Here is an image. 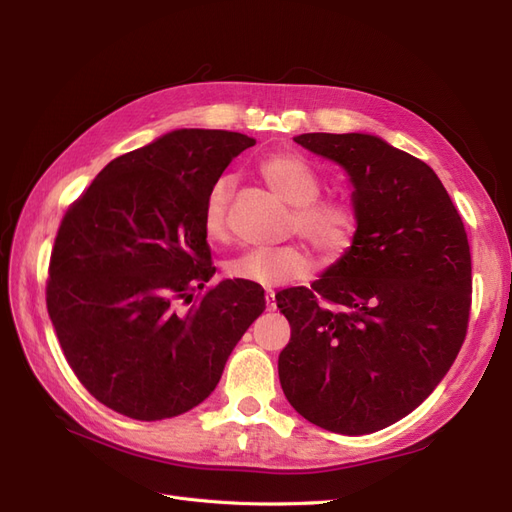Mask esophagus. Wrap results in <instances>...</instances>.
I'll return each mask as SVG.
<instances>
[{"label":"esophagus","mask_w":512,"mask_h":512,"mask_svg":"<svg viewBox=\"0 0 512 512\" xmlns=\"http://www.w3.org/2000/svg\"><path fill=\"white\" fill-rule=\"evenodd\" d=\"M265 299H267V309L269 312H275V292L273 290H267V294H265Z\"/></svg>","instance_id":"obj_1"}]
</instances>
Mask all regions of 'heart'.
Returning <instances> with one entry per match:
<instances>
[{"label":"heart","mask_w":512,"mask_h":512,"mask_svg":"<svg viewBox=\"0 0 512 512\" xmlns=\"http://www.w3.org/2000/svg\"><path fill=\"white\" fill-rule=\"evenodd\" d=\"M258 173L269 188L292 205L290 230L297 232L324 258L344 256L359 232L361 215L348 198L320 196L322 179L318 170L299 153H271L258 164ZM203 232L211 243H224L228 230V181H215L203 209ZM309 258L299 245H282L271 250H250L228 260L230 280L256 286H284L309 275Z\"/></svg>","instance_id":"obj_1"}]
</instances>
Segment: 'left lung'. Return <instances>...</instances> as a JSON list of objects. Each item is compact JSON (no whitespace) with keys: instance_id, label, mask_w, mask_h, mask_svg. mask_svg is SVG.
I'll return each instance as SVG.
<instances>
[{"instance_id":"8db88e82","label":"left lung","mask_w":512,"mask_h":512,"mask_svg":"<svg viewBox=\"0 0 512 512\" xmlns=\"http://www.w3.org/2000/svg\"><path fill=\"white\" fill-rule=\"evenodd\" d=\"M342 164L359 232L312 288L275 294L290 322L277 371L309 423L363 436L421 406L468 333L472 256L466 228L433 170L371 134H301Z\"/></svg>"}]
</instances>
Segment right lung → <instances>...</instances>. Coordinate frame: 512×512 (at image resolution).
<instances>
[{
	"mask_svg": "<svg viewBox=\"0 0 512 512\" xmlns=\"http://www.w3.org/2000/svg\"><path fill=\"white\" fill-rule=\"evenodd\" d=\"M256 141L175 130L115 158L68 207L46 280L66 361L100 404L136 421L192 410L265 312V290L224 280L203 232L209 190Z\"/></svg>",
	"mask_w": 512,
	"mask_h": 512,
	"instance_id": "right-lung-1",
	"label": "right lung"
}]
</instances>
